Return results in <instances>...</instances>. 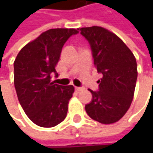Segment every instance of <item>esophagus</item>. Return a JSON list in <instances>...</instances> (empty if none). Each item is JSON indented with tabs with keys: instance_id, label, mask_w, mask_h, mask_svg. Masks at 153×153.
Instances as JSON below:
<instances>
[{
	"instance_id": "1",
	"label": "esophagus",
	"mask_w": 153,
	"mask_h": 153,
	"mask_svg": "<svg viewBox=\"0 0 153 153\" xmlns=\"http://www.w3.org/2000/svg\"><path fill=\"white\" fill-rule=\"evenodd\" d=\"M75 89H76V91H82L84 88H81V87H75Z\"/></svg>"
}]
</instances>
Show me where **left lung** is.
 Segmentation results:
<instances>
[{"instance_id":"left-lung-1","label":"left lung","mask_w":153,"mask_h":153,"mask_svg":"<svg viewBox=\"0 0 153 153\" xmlns=\"http://www.w3.org/2000/svg\"><path fill=\"white\" fill-rule=\"evenodd\" d=\"M88 41L95 67L103 78L97 81L99 90L88 89L93 99L86 105L88 115L102 124L119 121L131 105L137 65L132 51L115 33L101 26L79 28Z\"/></svg>"}]
</instances>
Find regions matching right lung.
I'll return each instance as SVG.
<instances>
[{"mask_svg":"<svg viewBox=\"0 0 153 153\" xmlns=\"http://www.w3.org/2000/svg\"><path fill=\"white\" fill-rule=\"evenodd\" d=\"M78 33L74 28L49 29L23 47L14 61L18 101L28 118L40 127H55L66 117L74 87L55 84L51 74H57L56 66L64 44Z\"/></svg>","mask_w":153,"mask_h":153,"instance_id":"right-lung-1","label":"right lung"}]
</instances>
